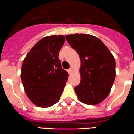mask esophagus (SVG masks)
<instances>
[{
  "mask_svg": "<svg viewBox=\"0 0 134 134\" xmlns=\"http://www.w3.org/2000/svg\"><path fill=\"white\" fill-rule=\"evenodd\" d=\"M72 68H70L68 70V74H70L71 73H72Z\"/></svg>",
  "mask_w": 134,
  "mask_h": 134,
  "instance_id": "obj_1",
  "label": "esophagus"
}]
</instances>
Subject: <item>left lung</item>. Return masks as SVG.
Listing matches in <instances>:
<instances>
[{"label":"left lung","mask_w":134,"mask_h":134,"mask_svg":"<svg viewBox=\"0 0 134 134\" xmlns=\"http://www.w3.org/2000/svg\"><path fill=\"white\" fill-rule=\"evenodd\" d=\"M70 46L79 54L81 62L80 82L74 91L80 101L97 105L107 97L115 78L114 57L97 37L88 34L67 35Z\"/></svg>","instance_id":"left-lung-1"}]
</instances>
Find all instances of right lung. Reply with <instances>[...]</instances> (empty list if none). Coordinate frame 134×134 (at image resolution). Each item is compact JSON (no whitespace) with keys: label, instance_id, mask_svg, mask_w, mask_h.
I'll list each match as a JSON object with an SVG mask.
<instances>
[{"label":"right lung","instance_id":"add662e5","mask_svg":"<svg viewBox=\"0 0 134 134\" xmlns=\"http://www.w3.org/2000/svg\"><path fill=\"white\" fill-rule=\"evenodd\" d=\"M63 35L43 37L31 48L22 64L21 77L25 91L33 103L49 107L58 103L68 80L58 55Z\"/></svg>","mask_w":134,"mask_h":134}]
</instances>
